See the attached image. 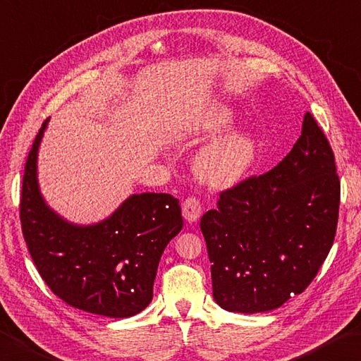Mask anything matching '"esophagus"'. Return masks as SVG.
Wrapping results in <instances>:
<instances>
[{"mask_svg": "<svg viewBox=\"0 0 361 361\" xmlns=\"http://www.w3.org/2000/svg\"><path fill=\"white\" fill-rule=\"evenodd\" d=\"M181 209H183V217H185L188 222H195L202 214V204L195 199V197H188V199L183 202Z\"/></svg>", "mask_w": 361, "mask_h": 361, "instance_id": "obj_1", "label": "esophagus"}]
</instances>
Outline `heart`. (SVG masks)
I'll return each instance as SVG.
<instances>
[{"instance_id":"b5f03b06","label":"heart","mask_w":361,"mask_h":361,"mask_svg":"<svg viewBox=\"0 0 361 361\" xmlns=\"http://www.w3.org/2000/svg\"><path fill=\"white\" fill-rule=\"evenodd\" d=\"M236 120L230 106L214 103L186 120L176 137L203 140L227 131ZM258 139L250 131L236 130L211 140L199 152L194 162L195 173L211 188H230L250 172L258 157Z\"/></svg>"}]
</instances>
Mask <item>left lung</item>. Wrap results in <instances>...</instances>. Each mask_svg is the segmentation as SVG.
Instances as JSON below:
<instances>
[{
  "mask_svg": "<svg viewBox=\"0 0 361 361\" xmlns=\"http://www.w3.org/2000/svg\"><path fill=\"white\" fill-rule=\"evenodd\" d=\"M338 209L334 152L307 112L279 166L224 190L202 216L217 305L264 313L305 291L334 244Z\"/></svg>",
  "mask_w": 361,
  "mask_h": 361,
  "instance_id": "left-lung-1",
  "label": "left lung"
}]
</instances>
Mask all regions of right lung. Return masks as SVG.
<instances>
[{
    "mask_svg": "<svg viewBox=\"0 0 361 361\" xmlns=\"http://www.w3.org/2000/svg\"><path fill=\"white\" fill-rule=\"evenodd\" d=\"M47 118L27 157L20 200L23 236L40 277L68 305L123 319L153 299V281L166 245L183 228L171 194H133L103 221L68 222L49 208L37 178Z\"/></svg>",
    "mask_w": 361,
    "mask_h": 361,
    "instance_id": "obj_1",
    "label": "right lung"
}]
</instances>
